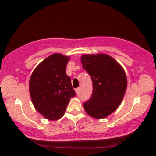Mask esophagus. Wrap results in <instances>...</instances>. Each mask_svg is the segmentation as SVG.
<instances>
[{
  "label": "esophagus",
  "instance_id": "obj_1",
  "mask_svg": "<svg viewBox=\"0 0 156 156\" xmlns=\"http://www.w3.org/2000/svg\"><path fill=\"white\" fill-rule=\"evenodd\" d=\"M79 87H78V88H76V89H75V92H76V94H78V93H79Z\"/></svg>",
  "mask_w": 156,
  "mask_h": 156
}]
</instances>
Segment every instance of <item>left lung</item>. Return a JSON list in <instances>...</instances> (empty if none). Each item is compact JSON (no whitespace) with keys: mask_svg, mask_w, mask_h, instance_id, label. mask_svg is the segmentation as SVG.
<instances>
[{"mask_svg":"<svg viewBox=\"0 0 156 156\" xmlns=\"http://www.w3.org/2000/svg\"><path fill=\"white\" fill-rule=\"evenodd\" d=\"M84 70L91 77L93 93L84 103L90 116L104 119L120 106L127 89V77L120 64L107 54H84L81 57Z\"/></svg>","mask_w":156,"mask_h":156,"instance_id":"8db88e82","label":"left lung"}]
</instances>
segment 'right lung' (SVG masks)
Wrapping results in <instances>:
<instances>
[{"mask_svg":"<svg viewBox=\"0 0 156 156\" xmlns=\"http://www.w3.org/2000/svg\"><path fill=\"white\" fill-rule=\"evenodd\" d=\"M69 57L54 53L44 59L33 71L29 91L34 108L48 120L63 116L72 97L76 95L70 77L66 73Z\"/></svg>","mask_w":156,"mask_h":156,"instance_id":"obj_1","label":"right lung"}]
</instances>
